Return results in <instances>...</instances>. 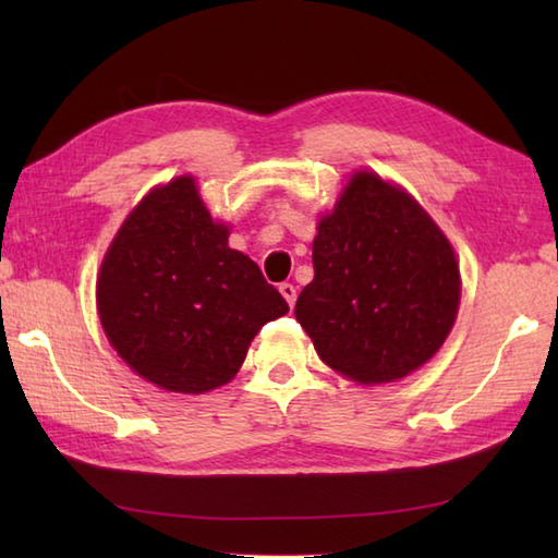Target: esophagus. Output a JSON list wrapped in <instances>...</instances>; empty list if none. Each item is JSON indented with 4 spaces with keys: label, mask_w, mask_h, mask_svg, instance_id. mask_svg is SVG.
Here are the masks:
<instances>
[{
    "label": "esophagus",
    "mask_w": 558,
    "mask_h": 558,
    "mask_svg": "<svg viewBox=\"0 0 558 558\" xmlns=\"http://www.w3.org/2000/svg\"><path fill=\"white\" fill-rule=\"evenodd\" d=\"M280 294L282 298H286V302L290 304V306H294V302H298V288L292 286V282H280Z\"/></svg>",
    "instance_id": "obj_1"
}]
</instances>
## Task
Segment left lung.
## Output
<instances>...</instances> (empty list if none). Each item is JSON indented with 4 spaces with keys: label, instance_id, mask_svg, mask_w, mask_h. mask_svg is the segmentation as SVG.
Here are the masks:
<instances>
[{
    "label": "left lung",
    "instance_id": "obj_1",
    "mask_svg": "<svg viewBox=\"0 0 558 558\" xmlns=\"http://www.w3.org/2000/svg\"><path fill=\"white\" fill-rule=\"evenodd\" d=\"M314 280L294 316L330 369L360 384L408 376L444 345L460 270L444 232L400 189L357 172L318 222Z\"/></svg>",
    "mask_w": 558,
    "mask_h": 558
}]
</instances>
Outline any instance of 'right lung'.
<instances>
[{
    "instance_id": "obj_1",
    "label": "right lung",
    "mask_w": 558,
    "mask_h": 558,
    "mask_svg": "<svg viewBox=\"0 0 558 558\" xmlns=\"http://www.w3.org/2000/svg\"><path fill=\"white\" fill-rule=\"evenodd\" d=\"M228 234L192 177L150 192L117 232L98 278L100 324L146 381L174 393L228 384L260 326L288 314Z\"/></svg>"
}]
</instances>
